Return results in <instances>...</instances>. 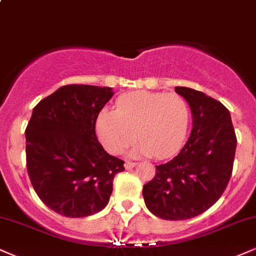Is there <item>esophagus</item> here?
Masks as SVG:
<instances>
[{
    "instance_id": "34e87169",
    "label": "esophagus",
    "mask_w": 256,
    "mask_h": 256,
    "mask_svg": "<svg viewBox=\"0 0 256 256\" xmlns=\"http://www.w3.org/2000/svg\"><path fill=\"white\" fill-rule=\"evenodd\" d=\"M136 166V163L134 162H131V161H126L125 162V169H128V170H130V169H132Z\"/></svg>"
}]
</instances>
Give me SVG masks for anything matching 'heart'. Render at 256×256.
Returning a JSON list of instances; mask_svg holds the SVG:
<instances>
[{
  "instance_id": "1",
  "label": "heart",
  "mask_w": 256,
  "mask_h": 256,
  "mask_svg": "<svg viewBox=\"0 0 256 256\" xmlns=\"http://www.w3.org/2000/svg\"><path fill=\"white\" fill-rule=\"evenodd\" d=\"M190 119L188 104L181 95L140 90L122 95L116 110H101L96 131L110 154L122 152L137 136L140 142L134 154L167 158L184 146Z\"/></svg>"
}]
</instances>
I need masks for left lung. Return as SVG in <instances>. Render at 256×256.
<instances>
[{
    "mask_svg": "<svg viewBox=\"0 0 256 256\" xmlns=\"http://www.w3.org/2000/svg\"><path fill=\"white\" fill-rule=\"evenodd\" d=\"M175 92L190 104L192 132L173 160L156 166L143 196L155 216L184 220L208 210L223 194L232 173L237 140L223 104L192 88L175 87Z\"/></svg>",
    "mask_w": 256,
    "mask_h": 256,
    "instance_id": "1",
    "label": "left lung"
}]
</instances>
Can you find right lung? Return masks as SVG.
I'll use <instances>...</instances> for the list:
<instances>
[{"mask_svg": "<svg viewBox=\"0 0 256 256\" xmlns=\"http://www.w3.org/2000/svg\"><path fill=\"white\" fill-rule=\"evenodd\" d=\"M112 89L68 84L33 108L26 131V166L44 204L66 217L96 214L108 204L124 161L98 140L95 122Z\"/></svg>", "mask_w": 256, "mask_h": 256, "instance_id": "1", "label": "right lung"}]
</instances>
